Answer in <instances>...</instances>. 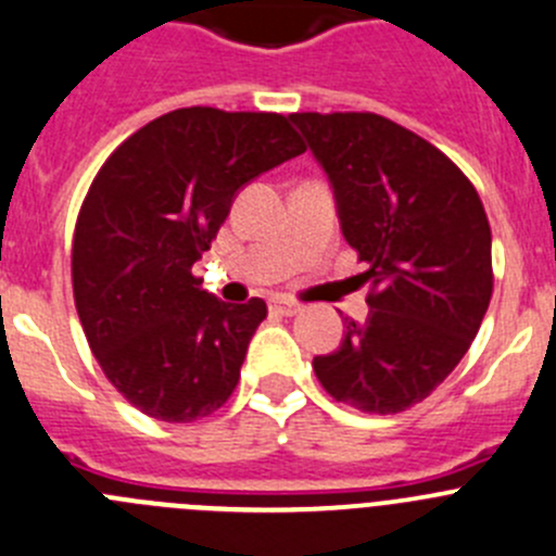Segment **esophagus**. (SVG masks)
<instances>
[{"label":"esophagus","mask_w":556,"mask_h":556,"mask_svg":"<svg viewBox=\"0 0 556 556\" xmlns=\"http://www.w3.org/2000/svg\"><path fill=\"white\" fill-rule=\"evenodd\" d=\"M271 309L277 312V315H282V317H293L295 312H301V304H295V301L277 295V299L271 301Z\"/></svg>","instance_id":"esophagus-1"}]
</instances>
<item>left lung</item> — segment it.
Returning a JSON list of instances; mask_svg holds the SVG:
<instances>
[{
  "mask_svg": "<svg viewBox=\"0 0 556 556\" xmlns=\"http://www.w3.org/2000/svg\"><path fill=\"white\" fill-rule=\"evenodd\" d=\"M369 263V315L315 355L337 402L393 415L424 402L465 358L494 288L492 228L472 181L421 135L377 113H290Z\"/></svg>",
  "mask_w": 556,
  "mask_h": 556,
  "instance_id": "obj_1",
  "label": "left lung"
}]
</instances>
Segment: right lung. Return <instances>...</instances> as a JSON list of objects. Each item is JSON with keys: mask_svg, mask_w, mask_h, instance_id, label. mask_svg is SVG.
<instances>
[{"mask_svg": "<svg viewBox=\"0 0 556 556\" xmlns=\"http://www.w3.org/2000/svg\"><path fill=\"white\" fill-rule=\"evenodd\" d=\"M304 152L282 113L192 105L129 135L97 170L73 236L75 309L111 386L149 418L192 424L239 386L266 301L225 304L192 266L236 192Z\"/></svg>", "mask_w": 556, "mask_h": 556, "instance_id": "1", "label": "right lung"}]
</instances>
